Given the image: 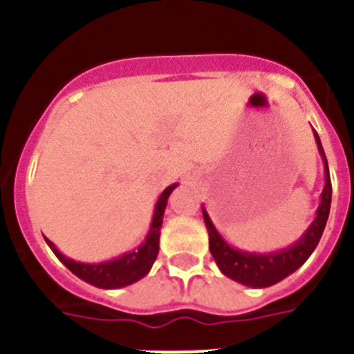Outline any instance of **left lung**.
I'll return each mask as SVG.
<instances>
[{"mask_svg": "<svg viewBox=\"0 0 354 354\" xmlns=\"http://www.w3.org/2000/svg\"><path fill=\"white\" fill-rule=\"evenodd\" d=\"M313 135L315 140H317L318 152H320L325 164V187L324 192H322L320 205L317 209V218H315L310 228L304 232V235L294 245L279 250V252L268 254L243 252V250L233 249L219 235L218 230L212 225L211 218H209L207 211L202 207V214H204V221L209 233V250H211L212 257H214L216 264L219 266L223 275H226L228 279L235 280V282L242 283V286L254 287V289L275 286L280 280H283L290 273L296 272L299 266H303L308 257L311 256V252L317 249L318 242L322 239V233L325 230V225H327L328 212H330L332 183L330 173H328L327 157H325L324 147H322L318 133L315 129Z\"/></svg>", "mask_w": 354, "mask_h": 354, "instance_id": "8db88e82", "label": "left lung"}]
</instances>
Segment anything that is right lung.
I'll return each mask as SVG.
<instances>
[{
  "instance_id": "right-lung-1",
  "label": "right lung",
  "mask_w": 354,
  "mask_h": 354,
  "mask_svg": "<svg viewBox=\"0 0 354 354\" xmlns=\"http://www.w3.org/2000/svg\"><path fill=\"white\" fill-rule=\"evenodd\" d=\"M178 187V183L171 185L166 190L160 194L159 201L156 204V211H153L152 225H150L149 235H147L145 242L138 247L136 250L128 254H122L121 257L112 261H105V263H79V261L68 259L65 257L60 250L55 247L53 242L48 239L46 243L50 249L53 250L55 256L62 261V263L79 277L84 282L91 283L100 289H119V287L131 286V283L138 282L140 279L147 275L152 268L153 261H156L157 254H159V236H160V226H162V216L166 211L167 198H169L171 192Z\"/></svg>"
}]
</instances>
